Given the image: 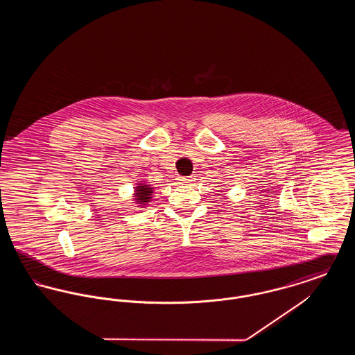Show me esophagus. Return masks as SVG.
I'll list each match as a JSON object with an SVG mask.
<instances>
[{
    "mask_svg": "<svg viewBox=\"0 0 355 355\" xmlns=\"http://www.w3.org/2000/svg\"><path fill=\"white\" fill-rule=\"evenodd\" d=\"M178 181H180L181 184H191L193 177H180V178H178Z\"/></svg>",
    "mask_w": 355,
    "mask_h": 355,
    "instance_id": "esophagus-1",
    "label": "esophagus"
}]
</instances>
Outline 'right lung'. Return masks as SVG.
<instances>
[{"label":"right lung","mask_w":355,"mask_h":355,"mask_svg":"<svg viewBox=\"0 0 355 355\" xmlns=\"http://www.w3.org/2000/svg\"><path fill=\"white\" fill-rule=\"evenodd\" d=\"M154 190V187H152L150 185H148L146 182H142V181H139V184H137V186L135 187V203H138L139 205V207H145L146 205H149V202L152 201V196L153 191Z\"/></svg>","instance_id":"obj_1"}]
</instances>
